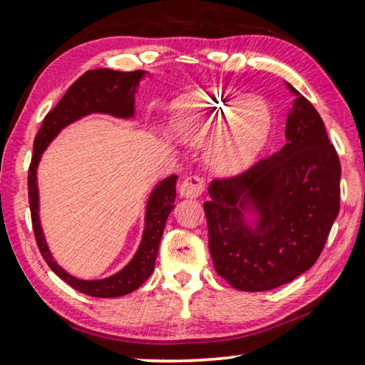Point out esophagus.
<instances>
[{
	"instance_id": "1",
	"label": "esophagus",
	"mask_w": 365,
	"mask_h": 365,
	"mask_svg": "<svg viewBox=\"0 0 365 365\" xmlns=\"http://www.w3.org/2000/svg\"><path fill=\"white\" fill-rule=\"evenodd\" d=\"M206 185L205 180L197 175H188L185 177V180L180 185V196L183 197H197L202 191H205Z\"/></svg>"
}]
</instances>
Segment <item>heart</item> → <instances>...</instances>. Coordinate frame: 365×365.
I'll list each match as a JSON object with an SVG mask.
<instances>
[{
  "label": "heart",
  "instance_id": "b5f03b06",
  "mask_svg": "<svg viewBox=\"0 0 365 365\" xmlns=\"http://www.w3.org/2000/svg\"><path fill=\"white\" fill-rule=\"evenodd\" d=\"M274 113L261 96L196 90L170 106V128L182 138L207 140L206 160L217 174H238L255 163L270 138Z\"/></svg>",
  "mask_w": 365,
  "mask_h": 365
}]
</instances>
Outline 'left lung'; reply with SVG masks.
I'll return each mask as SVG.
<instances>
[{"label":"left lung","instance_id":"obj_1","mask_svg":"<svg viewBox=\"0 0 365 365\" xmlns=\"http://www.w3.org/2000/svg\"><path fill=\"white\" fill-rule=\"evenodd\" d=\"M287 86L296 96L287 117V145L207 188L214 269L242 292H267L311 269L339 211L341 165L335 146L316 108ZM251 213L257 220L248 222L244 215Z\"/></svg>","mask_w":365,"mask_h":365}]
</instances>
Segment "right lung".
Here are the masks:
<instances>
[{"instance_id": "right-lung-1", "label": "right lung", "mask_w": 365, "mask_h": 365, "mask_svg": "<svg viewBox=\"0 0 365 365\" xmlns=\"http://www.w3.org/2000/svg\"><path fill=\"white\" fill-rule=\"evenodd\" d=\"M146 76L145 71L119 72L113 69H95L85 72L66 91L56 108L49 110L43 120L34 141V156L29 168V202L32 214V225L36 245L43 259L59 279L77 289V292L95 296V298H117L135 292L150 279L158 257L160 238H163L165 220L174 209L177 175L164 178L151 191L146 202L143 238L137 252L125 267L117 274L103 280H80L67 274L54 261L49 251L45 235L40 225V202L38 187H36V169L43 151L58 137V133L69 123L76 122L88 114H109L120 119H130L135 114V93L140 80Z\"/></svg>"}]
</instances>
